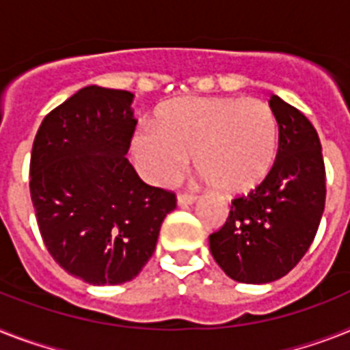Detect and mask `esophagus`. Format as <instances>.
<instances>
[{
	"instance_id": "34e87169",
	"label": "esophagus",
	"mask_w": 350,
	"mask_h": 350,
	"mask_svg": "<svg viewBox=\"0 0 350 350\" xmlns=\"http://www.w3.org/2000/svg\"><path fill=\"white\" fill-rule=\"evenodd\" d=\"M177 202L178 206H191V204L196 202V195H191V193H180V195L177 196Z\"/></svg>"
}]
</instances>
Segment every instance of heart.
Masks as SVG:
<instances>
[{
	"mask_svg": "<svg viewBox=\"0 0 350 350\" xmlns=\"http://www.w3.org/2000/svg\"><path fill=\"white\" fill-rule=\"evenodd\" d=\"M135 164L154 184L177 180L195 155L196 170L224 193L239 195L270 175L279 152L272 107L247 98H178L157 111L155 129L132 139Z\"/></svg>",
	"mask_w": 350,
	"mask_h": 350,
	"instance_id": "b5f03b06",
	"label": "heart"
}]
</instances>
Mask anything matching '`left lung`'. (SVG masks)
Segmentation results:
<instances>
[{
	"mask_svg": "<svg viewBox=\"0 0 350 350\" xmlns=\"http://www.w3.org/2000/svg\"><path fill=\"white\" fill-rule=\"evenodd\" d=\"M279 123L272 172L248 195L234 198L227 221L209 236L215 261L230 279L265 284L284 277L302 259L325 206L322 144L311 121L279 96H270Z\"/></svg>",
	"mask_w": 350,
	"mask_h": 350,
	"instance_id": "left-lung-1",
	"label": "left lung"
}]
</instances>
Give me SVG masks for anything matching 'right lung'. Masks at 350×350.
Listing matches in <instances>:
<instances>
[{"instance_id":"add662e5","label":"right lung","mask_w":350,"mask_h":350,"mask_svg":"<svg viewBox=\"0 0 350 350\" xmlns=\"http://www.w3.org/2000/svg\"><path fill=\"white\" fill-rule=\"evenodd\" d=\"M134 94L88 85L48 114L30 159V195L51 258L92 286L132 281L177 207L125 157L137 121Z\"/></svg>"}]
</instances>
